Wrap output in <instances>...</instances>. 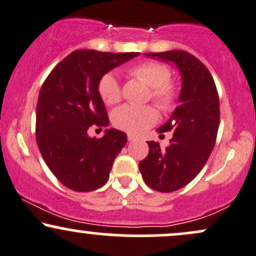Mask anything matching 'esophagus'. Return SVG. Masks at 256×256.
Wrapping results in <instances>:
<instances>
[{"label":"esophagus","instance_id":"1","mask_svg":"<svg viewBox=\"0 0 256 256\" xmlns=\"http://www.w3.org/2000/svg\"><path fill=\"white\" fill-rule=\"evenodd\" d=\"M128 142H134V140H136V137L132 136V134H128Z\"/></svg>","mask_w":256,"mask_h":256}]
</instances>
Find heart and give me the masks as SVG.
Here are the masks:
<instances>
[{"mask_svg": "<svg viewBox=\"0 0 256 256\" xmlns=\"http://www.w3.org/2000/svg\"><path fill=\"white\" fill-rule=\"evenodd\" d=\"M128 73L138 80L148 85V98L158 108L170 112L179 98L178 85L171 80V68L158 61H144L128 68ZM98 95L107 106L116 104L122 100V86L116 76L104 73L98 79ZM158 110L152 106L124 104L112 113V122L119 130L130 134H140L158 122Z\"/></svg>", "mask_w": 256, "mask_h": 256, "instance_id": "1", "label": "heart"}]
</instances>
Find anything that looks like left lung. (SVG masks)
I'll return each instance as SVG.
<instances>
[{"label": "left lung", "instance_id": "1", "mask_svg": "<svg viewBox=\"0 0 256 256\" xmlns=\"http://www.w3.org/2000/svg\"><path fill=\"white\" fill-rule=\"evenodd\" d=\"M146 55L172 61L183 79L179 106L168 122L158 128V134L173 131L170 146L164 150L158 142H148L149 154L140 162L148 186L171 192L189 184L213 150L220 122L219 96L210 72L190 52L170 50Z\"/></svg>", "mask_w": 256, "mask_h": 256}]
</instances>
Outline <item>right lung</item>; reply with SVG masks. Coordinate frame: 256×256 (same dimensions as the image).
<instances>
[{
  "label": "right lung",
  "instance_id": "1",
  "mask_svg": "<svg viewBox=\"0 0 256 256\" xmlns=\"http://www.w3.org/2000/svg\"><path fill=\"white\" fill-rule=\"evenodd\" d=\"M140 52H102L89 49L67 55L40 88L36 110V140L46 166L60 183L86 192L107 183L114 158L126 144L125 132L107 128L91 138V126L110 124L98 95V79Z\"/></svg>",
  "mask_w": 256,
  "mask_h": 256
}]
</instances>
